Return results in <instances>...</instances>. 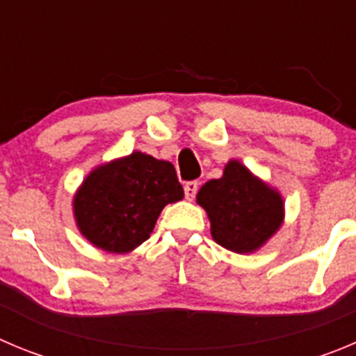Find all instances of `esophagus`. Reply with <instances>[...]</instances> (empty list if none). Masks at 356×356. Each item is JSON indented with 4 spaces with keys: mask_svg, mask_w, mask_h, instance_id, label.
<instances>
[{
    "mask_svg": "<svg viewBox=\"0 0 356 356\" xmlns=\"http://www.w3.org/2000/svg\"><path fill=\"white\" fill-rule=\"evenodd\" d=\"M198 191V182L197 181H189L184 184V195H186V200H193L195 195Z\"/></svg>",
    "mask_w": 356,
    "mask_h": 356,
    "instance_id": "obj_1",
    "label": "esophagus"
}]
</instances>
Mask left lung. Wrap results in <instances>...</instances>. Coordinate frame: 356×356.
<instances>
[{
	"label": "left lung",
	"instance_id": "8db88e82",
	"mask_svg": "<svg viewBox=\"0 0 356 356\" xmlns=\"http://www.w3.org/2000/svg\"><path fill=\"white\" fill-rule=\"evenodd\" d=\"M197 202L207 212L212 238L238 254L260 249L284 219L281 193L237 159L225 165L223 177L202 186Z\"/></svg>",
	"mask_w": 356,
	"mask_h": 356
}]
</instances>
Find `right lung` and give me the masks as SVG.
<instances>
[{
    "instance_id": "obj_1",
    "label": "right lung",
    "mask_w": 356,
    "mask_h": 356,
    "mask_svg": "<svg viewBox=\"0 0 356 356\" xmlns=\"http://www.w3.org/2000/svg\"><path fill=\"white\" fill-rule=\"evenodd\" d=\"M182 198L174 165L135 151L84 179L73 197V214L92 245L124 254L147 241L165 205Z\"/></svg>"
}]
</instances>
